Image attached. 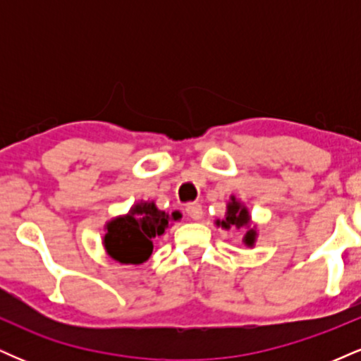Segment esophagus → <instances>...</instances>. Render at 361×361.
Masks as SVG:
<instances>
[{"label":"esophagus","instance_id":"esophagus-1","mask_svg":"<svg viewBox=\"0 0 361 361\" xmlns=\"http://www.w3.org/2000/svg\"><path fill=\"white\" fill-rule=\"evenodd\" d=\"M185 210H186V214L193 219V221H200L202 215H204V209H202V205L197 204V202H192V204L186 205Z\"/></svg>","mask_w":361,"mask_h":361}]
</instances>
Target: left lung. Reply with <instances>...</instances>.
<instances>
[{
    "label": "left lung",
    "mask_w": 361,
    "mask_h": 361,
    "mask_svg": "<svg viewBox=\"0 0 361 361\" xmlns=\"http://www.w3.org/2000/svg\"><path fill=\"white\" fill-rule=\"evenodd\" d=\"M217 226H221L222 229H231V227H235V229H244L246 234H244L243 243L246 246L252 247L256 243V238H258V231H256V226H251V215L247 207L241 204L235 197H231L229 204H227V212L226 217L222 221H215Z\"/></svg>",
    "instance_id": "left-lung-1"
}]
</instances>
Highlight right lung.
Returning <instances> with one entry per match:
<instances>
[{"label":"right lung","mask_w":361,"mask_h":361,"mask_svg":"<svg viewBox=\"0 0 361 361\" xmlns=\"http://www.w3.org/2000/svg\"><path fill=\"white\" fill-rule=\"evenodd\" d=\"M181 214H166L154 202L134 204L126 215H118L106 222L103 238L106 255L122 264H140L152 255V239L163 235L169 222L180 221Z\"/></svg>","instance_id":"right-lung-1"}]
</instances>
